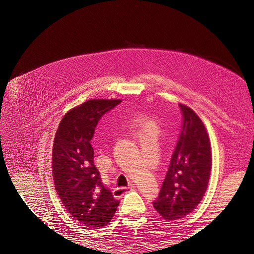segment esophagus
<instances>
[{"instance_id": "34e87169", "label": "esophagus", "mask_w": 254, "mask_h": 254, "mask_svg": "<svg viewBox=\"0 0 254 254\" xmlns=\"http://www.w3.org/2000/svg\"><path fill=\"white\" fill-rule=\"evenodd\" d=\"M132 190V187H128V188H117L113 190V195L115 198H121L123 195L128 193Z\"/></svg>"}]
</instances>
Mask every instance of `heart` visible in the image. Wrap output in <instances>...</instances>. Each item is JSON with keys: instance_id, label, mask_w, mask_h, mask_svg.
Returning <instances> with one entry per match:
<instances>
[{"instance_id": "1", "label": "heart", "mask_w": 254, "mask_h": 254, "mask_svg": "<svg viewBox=\"0 0 254 254\" xmlns=\"http://www.w3.org/2000/svg\"><path fill=\"white\" fill-rule=\"evenodd\" d=\"M134 123H135V125H137L139 127H141L142 129H146V128H149V127H153V125L151 124V123H150L148 120H146L144 117H139V118H136V119L134 120Z\"/></svg>"}]
</instances>
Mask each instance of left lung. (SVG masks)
Returning <instances> with one entry per match:
<instances>
[{
  "label": "left lung",
  "mask_w": 254,
  "mask_h": 254,
  "mask_svg": "<svg viewBox=\"0 0 254 254\" xmlns=\"http://www.w3.org/2000/svg\"><path fill=\"white\" fill-rule=\"evenodd\" d=\"M182 131L153 207L165 220L186 217L200 203L212 168L210 137L201 119L187 105L179 104Z\"/></svg>",
  "instance_id": "obj_1"
}]
</instances>
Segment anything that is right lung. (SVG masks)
I'll return each mask as SVG.
<instances>
[{"mask_svg": "<svg viewBox=\"0 0 254 254\" xmlns=\"http://www.w3.org/2000/svg\"><path fill=\"white\" fill-rule=\"evenodd\" d=\"M122 99H89L68 110L54 139L52 173L65 210L88 228L108 225L120 200L103 186L90 141L103 115Z\"/></svg>", "mask_w": 254, "mask_h": 254, "instance_id": "obj_1", "label": "right lung"}]
</instances>
